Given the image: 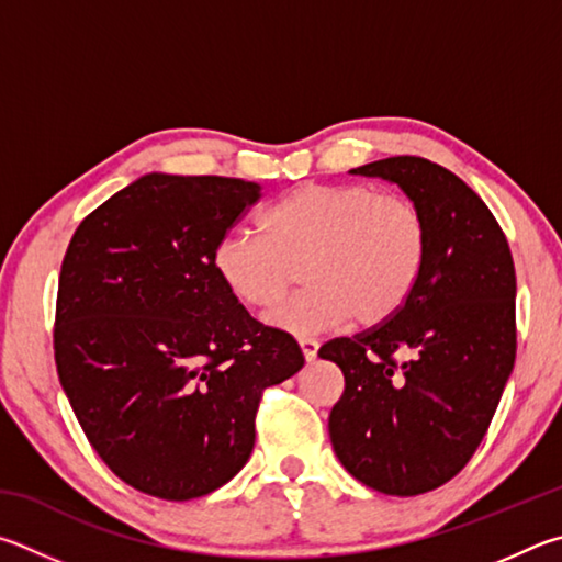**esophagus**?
<instances>
[{"label":"esophagus","mask_w":562,"mask_h":562,"mask_svg":"<svg viewBox=\"0 0 562 562\" xmlns=\"http://www.w3.org/2000/svg\"><path fill=\"white\" fill-rule=\"evenodd\" d=\"M299 346H301L303 358H306L308 362L316 360V356H318V342L316 340H313V338H299Z\"/></svg>","instance_id":"obj_1"}]
</instances>
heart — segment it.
<instances>
[{
    "label": "heart",
    "mask_w": 562,
    "mask_h": 562,
    "mask_svg": "<svg viewBox=\"0 0 562 562\" xmlns=\"http://www.w3.org/2000/svg\"><path fill=\"white\" fill-rule=\"evenodd\" d=\"M261 236L229 232L212 266L226 293L266 311L296 281L306 289L269 313V326L316 336L352 318L380 326L405 306L427 261L429 232L415 202L370 184L308 182L271 202Z\"/></svg>",
    "instance_id": "b5f03b06"
}]
</instances>
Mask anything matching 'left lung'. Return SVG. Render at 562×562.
<instances>
[{"label":"left lung","instance_id":"obj_1","mask_svg":"<svg viewBox=\"0 0 562 562\" xmlns=\"http://www.w3.org/2000/svg\"><path fill=\"white\" fill-rule=\"evenodd\" d=\"M352 172L397 182L429 246L395 316L318 350L346 378L330 441L366 486L419 496L467 467L504 395L516 360L514 256L484 200L447 167L397 155Z\"/></svg>","mask_w":562,"mask_h":562}]
</instances>
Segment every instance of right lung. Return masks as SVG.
Masks as SVG:
<instances>
[{
    "instance_id": "right-lung-1",
    "label": "right lung",
    "mask_w": 562,
    "mask_h": 562,
    "mask_svg": "<svg viewBox=\"0 0 562 562\" xmlns=\"http://www.w3.org/2000/svg\"><path fill=\"white\" fill-rule=\"evenodd\" d=\"M236 177L145 175L78 224L58 276L54 358L95 454L165 501L212 494L254 449L266 387L303 368L212 266L259 200Z\"/></svg>"
}]
</instances>
